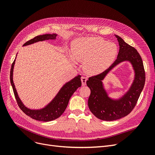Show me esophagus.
I'll return each instance as SVG.
<instances>
[{
	"instance_id": "obj_1",
	"label": "esophagus",
	"mask_w": 155,
	"mask_h": 155,
	"mask_svg": "<svg viewBox=\"0 0 155 155\" xmlns=\"http://www.w3.org/2000/svg\"><path fill=\"white\" fill-rule=\"evenodd\" d=\"M86 81H87V78L86 77H82L81 78V82H82V85L83 86H85L86 85Z\"/></svg>"
}]
</instances>
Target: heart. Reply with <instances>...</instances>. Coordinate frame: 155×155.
<instances>
[{
    "label": "heart",
    "instance_id": "obj_1",
    "mask_svg": "<svg viewBox=\"0 0 155 155\" xmlns=\"http://www.w3.org/2000/svg\"><path fill=\"white\" fill-rule=\"evenodd\" d=\"M72 54L78 61L84 62L87 72L94 74L104 71L113 63L117 47L98 37L79 38L72 43Z\"/></svg>",
    "mask_w": 155,
    "mask_h": 155
}]
</instances>
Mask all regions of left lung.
<instances>
[{
  "label": "left lung",
  "mask_w": 155,
  "mask_h": 155,
  "mask_svg": "<svg viewBox=\"0 0 155 155\" xmlns=\"http://www.w3.org/2000/svg\"><path fill=\"white\" fill-rule=\"evenodd\" d=\"M119 51L115 61L104 72L88 78L87 86L91 94L88 98V107L98 119L112 121L127 115L136 105L145 83V72L142 58L136 48L130 46L118 35ZM123 61H129L134 71V79L127 91L118 99L110 97L102 82L107 74Z\"/></svg>",
  "instance_id": "8db88e82"
}]
</instances>
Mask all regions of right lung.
<instances>
[{"label":"right lung","instance_id":"obj_1","mask_svg":"<svg viewBox=\"0 0 155 155\" xmlns=\"http://www.w3.org/2000/svg\"><path fill=\"white\" fill-rule=\"evenodd\" d=\"M57 36V35L55 33L38 35L34 38L26 42L23 46L31 45V44L35 43L41 41L55 40ZM16 58L11 66L10 80L14 96H15L18 104L19 108L22 110V111L26 114L28 116L32 118V119L43 122L51 121L59 117L64 113L66 108H67L69 101L73 93L77 90L79 87L81 86V76L78 75V76H76L71 80L69 81L68 82L65 83L55 96V97L45 107L38 109H31L26 107L23 101H21L19 97L15 85L14 84L13 71L14 65H15Z\"/></svg>","mask_w":155,"mask_h":155}]
</instances>
